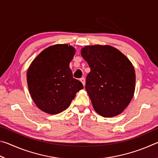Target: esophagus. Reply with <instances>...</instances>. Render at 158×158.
<instances>
[{
    "label": "esophagus",
    "instance_id": "34e87169",
    "mask_svg": "<svg viewBox=\"0 0 158 158\" xmlns=\"http://www.w3.org/2000/svg\"><path fill=\"white\" fill-rule=\"evenodd\" d=\"M80 81H81V82L82 83V84L84 85V86L85 85V78L84 77H82V78L80 79Z\"/></svg>",
    "mask_w": 158,
    "mask_h": 158
}]
</instances>
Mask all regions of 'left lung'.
<instances>
[{"label": "left lung", "instance_id": "obj_1", "mask_svg": "<svg viewBox=\"0 0 158 158\" xmlns=\"http://www.w3.org/2000/svg\"><path fill=\"white\" fill-rule=\"evenodd\" d=\"M90 72L85 90L95 111L103 117L121 114L129 105L135 89V72L129 59L109 45H93L81 49Z\"/></svg>", "mask_w": 158, "mask_h": 158}]
</instances>
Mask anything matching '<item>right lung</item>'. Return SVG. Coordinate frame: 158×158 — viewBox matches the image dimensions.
I'll return each mask as SVG.
<instances>
[{
  "label": "right lung",
  "instance_id": "1",
  "mask_svg": "<svg viewBox=\"0 0 158 158\" xmlns=\"http://www.w3.org/2000/svg\"><path fill=\"white\" fill-rule=\"evenodd\" d=\"M75 49L68 44L47 48L35 58L27 72L28 90L42 111L57 114L68 107L76 93L84 89L73 77L69 63Z\"/></svg>",
  "mask_w": 158,
  "mask_h": 158
}]
</instances>
